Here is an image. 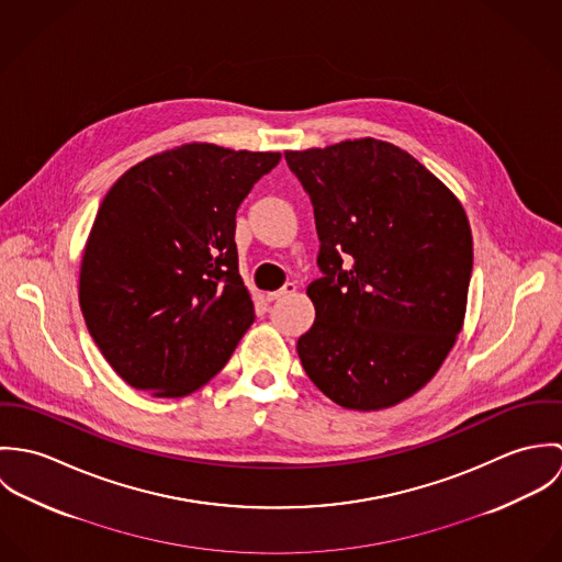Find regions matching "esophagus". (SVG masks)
I'll return each instance as SVG.
<instances>
[{"label": "esophagus", "mask_w": 562, "mask_h": 562, "mask_svg": "<svg viewBox=\"0 0 562 562\" xmlns=\"http://www.w3.org/2000/svg\"><path fill=\"white\" fill-rule=\"evenodd\" d=\"M296 292V283H285L281 290H277V292H270V294H266V301H281V299H288V296H292Z\"/></svg>", "instance_id": "obj_1"}]
</instances>
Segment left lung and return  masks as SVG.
I'll use <instances>...</instances> for the list:
<instances>
[{
    "mask_svg": "<svg viewBox=\"0 0 562 562\" xmlns=\"http://www.w3.org/2000/svg\"><path fill=\"white\" fill-rule=\"evenodd\" d=\"M314 205L322 277L307 288L314 326L296 350L344 408L406 401L461 333L474 266L459 199L398 147L346 140L285 151Z\"/></svg>",
    "mask_w": 562,
    "mask_h": 562,
    "instance_id": "left-lung-1",
    "label": "left lung"
}]
</instances>
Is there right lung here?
Listing matches in <instances>:
<instances>
[{
  "mask_svg": "<svg viewBox=\"0 0 562 562\" xmlns=\"http://www.w3.org/2000/svg\"><path fill=\"white\" fill-rule=\"evenodd\" d=\"M279 160L192 143L132 166L105 194L81 257L80 307L134 390L188 396L234 355L255 321L236 212Z\"/></svg>",
  "mask_w": 562,
  "mask_h": 562,
  "instance_id": "1",
  "label": "right lung"
}]
</instances>
